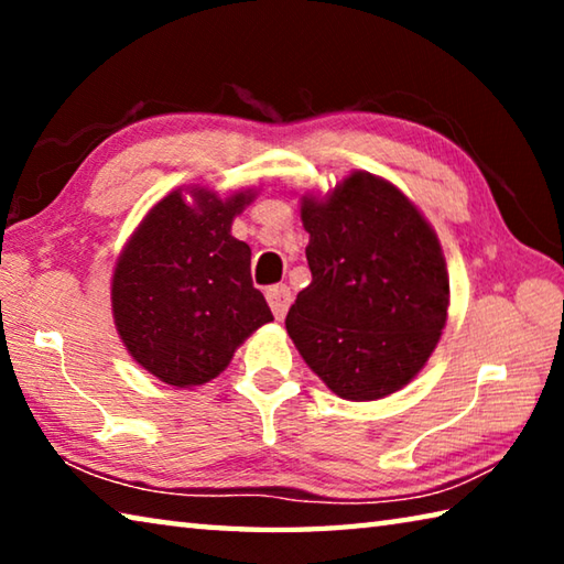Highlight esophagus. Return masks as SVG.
<instances>
[{
  "mask_svg": "<svg viewBox=\"0 0 564 564\" xmlns=\"http://www.w3.org/2000/svg\"><path fill=\"white\" fill-rule=\"evenodd\" d=\"M265 299H269L273 316L279 318V321H283L285 311H289V305H291V289H289V285H285V283L271 285V289L265 291Z\"/></svg>",
  "mask_w": 564,
  "mask_h": 564,
  "instance_id": "34e87169",
  "label": "esophagus"
}]
</instances>
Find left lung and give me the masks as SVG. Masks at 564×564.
Here are the masks:
<instances>
[{
  "mask_svg": "<svg viewBox=\"0 0 564 564\" xmlns=\"http://www.w3.org/2000/svg\"><path fill=\"white\" fill-rule=\"evenodd\" d=\"M313 281L285 316L303 360L333 393H395L431 358L451 283L431 224L390 181L356 171L326 198L303 196Z\"/></svg>",
  "mask_w": 564,
  "mask_h": 564,
  "instance_id": "1",
  "label": "left lung"
}]
</instances>
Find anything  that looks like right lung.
<instances>
[{
	"label": "right lung",
	"instance_id": "1",
	"mask_svg": "<svg viewBox=\"0 0 564 564\" xmlns=\"http://www.w3.org/2000/svg\"><path fill=\"white\" fill-rule=\"evenodd\" d=\"M251 191L218 198L194 188L151 208L111 279L113 323L131 358L169 386L216 378L273 313L251 281V248L231 236Z\"/></svg>",
	"mask_w": 564,
	"mask_h": 564
}]
</instances>
